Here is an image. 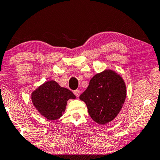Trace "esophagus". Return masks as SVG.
<instances>
[{"label": "esophagus", "instance_id": "1", "mask_svg": "<svg viewBox=\"0 0 160 160\" xmlns=\"http://www.w3.org/2000/svg\"><path fill=\"white\" fill-rule=\"evenodd\" d=\"M80 91L79 90H75V91H74V94H75L77 97H78L80 95Z\"/></svg>", "mask_w": 160, "mask_h": 160}]
</instances>
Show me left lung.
Here are the masks:
<instances>
[{
	"label": "left lung",
	"instance_id": "obj_1",
	"mask_svg": "<svg viewBox=\"0 0 160 160\" xmlns=\"http://www.w3.org/2000/svg\"><path fill=\"white\" fill-rule=\"evenodd\" d=\"M126 88L122 78L111 70L95 75L80 99L86 103L90 117L99 124H106L122 108Z\"/></svg>",
	"mask_w": 160,
	"mask_h": 160
}]
</instances>
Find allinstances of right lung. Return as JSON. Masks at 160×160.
Returning <instances> with one entry per match:
<instances>
[{"instance_id":"obj_1","label":"right lung","mask_w":160,"mask_h":160,"mask_svg":"<svg viewBox=\"0 0 160 160\" xmlns=\"http://www.w3.org/2000/svg\"><path fill=\"white\" fill-rule=\"evenodd\" d=\"M75 95L54 80L47 81L32 94V103L37 111L49 120H57L65 111L67 101Z\"/></svg>"}]
</instances>
